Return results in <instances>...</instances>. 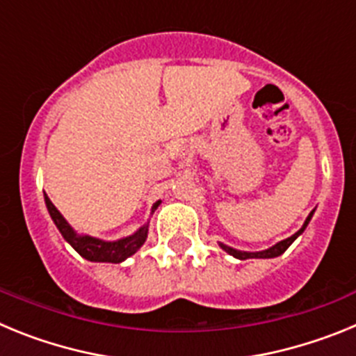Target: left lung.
<instances>
[{
    "instance_id": "obj_1",
    "label": "left lung",
    "mask_w": 356,
    "mask_h": 356,
    "mask_svg": "<svg viewBox=\"0 0 356 356\" xmlns=\"http://www.w3.org/2000/svg\"><path fill=\"white\" fill-rule=\"evenodd\" d=\"M314 212H316V210H312V212L308 213V217H307V219H305L303 226H301V228L298 229V232H296L294 235H291V237L284 238V241L276 242L275 246L267 248V250H262V251H241V250H235V248L226 246V244H222V242H219V246H221V250H225L226 253L232 254V257H235V259H238V260H248V259H275V257H280V254H282V253H285V250H287V248L291 246L292 242H294L296 238H298L301 234H303L305 228H307L308 222H310V219H312Z\"/></svg>"
}]
</instances>
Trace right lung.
I'll return each instance as SVG.
<instances>
[{"label": "right lung", "mask_w": 356, "mask_h": 356, "mask_svg": "<svg viewBox=\"0 0 356 356\" xmlns=\"http://www.w3.org/2000/svg\"><path fill=\"white\" fill-rule=\"evenodd\" d=\"M44 201H46V207H48V212L51 216L53 222L58 228V232L62 234V237L65 238V242H69L72 246V250L80 253L85 260H90V262H108V264H121L135 254L137 251L143 248V244L147 238V229H149V221L146 225L140 226L137 232H134L128 237L118 238V241H103V238L90 237V235L78 234L76 229L72 228L65 217L62 216L56 207L53 205L51 200L48 197V194H44ZM162 201H156L155 205L151 207V213L159 209V205Z\"/></svg>", "instance_id": "1"}]
</instances>
